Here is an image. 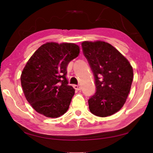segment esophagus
Masks as SVG:
<instances>
[{
	"instance_id": "obj_1",
	"label": "esophagus",
	"mask_w": 153,
	"mask_h": 153,
	"mask_svg": "<svg viewBox=\"0 0 153 153\" xmlns=\"http://www.w3.org/2000/svg\"><path fill=\"white\" fill-rule=\"evenodd\" d=\"M73 87H74V88L75 90H77V91H81V86L79 85H73Z\"/></svg>"
}]
</instances>
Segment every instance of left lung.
I'll list each match as a JSON object with an SVG mask.
<instances>
[{"label":"left lung","mask_w":153,"mask_h":153,"mask_svg":"<svg viewBox=\"0 0 153 153\" xmlns=\"http://www.w3.org/2000/svg\"><path fill=\"white\" fill-rule=\"evenodd\" d=\"M81 47L96 86L95 93L88 100L89 109L97 116H111L126 102L133 81L132 67L116 48L105 42L85 41Z\"/></svg>","instance_id":"left-lung-1"}]
</instances>
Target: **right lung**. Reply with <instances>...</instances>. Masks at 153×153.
<instances>
[{
	"mask_svg": "<svg viewBox=\"0 0 153 153\" xmlns=\"http://www.w3.org/2000/svg\"><path fill=\"white\" fill-rule=\"evenodd\" d=\"M79 54L75 44L47 42L27 62L21 83L27 101L37 113L58 118L68 110L75 91L68 85L67 67Z\"/></svg>",
	"mask_w": 153,
	"mask_h": 153,
	"instance_id": "add662e5",
	"label": "right lung"
}]
</instances>
